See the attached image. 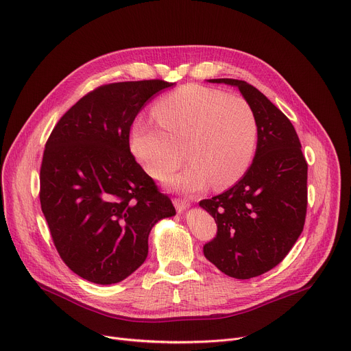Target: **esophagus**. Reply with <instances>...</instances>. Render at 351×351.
Masks as SVG:
<instances>
[{"mask_svg":"<svg viewBox=\"0 0 351 351\" xmlns=\"http://www.w3.org/2000/svg\"><path fill=\"white\" fill-rule=\"evenodd\" d=\"M174 206H176V209H177L178 213H182L184 210L188 209L189 202L185 201V199H178V198H176V199H174Z\"/></svg>","mask_w":351,"mask_h":351,"instance_id":"1","label":"esophagus"}]
</instances>
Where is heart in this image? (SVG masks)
<instances>
[{
	"instance_id": "b5f03b06",
	"label": "heart",
	"mask_w": 351,
	"mask_h": 351,
	"mask_svg": "<svg viewBox=\"0 0 351 351\" xmlns=\"http://www.w3.org/2000/svg\"><path fill=\"white\" fill-rule=\"evenodd\" d=\"M153 115L162 130L143 121L131 130L132 152L149 176H169L181 163L182 149L189 163L167 182L184 192L201 191L209 182L217 189L227 188L248 170L258 142V120L244 97L188 85L156 103Z\"/></svg>"
}]
</instances>
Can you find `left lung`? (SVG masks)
<instances>
[{
    "instance_id": "obj_1",
    "label": "left lung",
    "mask_w": 351,
    "mask_h": 351,
    "mask_svg": "<svg viewBox=\"0 0 351 351\" xmlns=\"http://www.w3.org/2000/svg\"><path fill=\"white\" fill-rule=\"evenodd\" d=\"M239 88L258 120L255 158L244 177L199 202L217 224L204 254L230 278L251 279L279 265L300 237L306 215L308 165L287 117L245 81L209 80Z\"/></svg>"
}]
</instances>
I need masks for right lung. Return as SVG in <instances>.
Instances as JSON below:
<instances>
[{
    "label": "right lung",
    "instance_id": "add662e5",
    "mask_svg": "<svg viewBox=\"0 0 351 351\" xmlns=\"http://www.w3.org/2000/svg\"><path fill=\"white\" fill-rule=\"evenodd\" d=\"M170 86L162 80L99 86L61 117L47 139L42 210L61 259L85 280L128 278L147 256L152 227L176 215L130 149L135 117Z\"/></svg>",
    "mask_w": 351,
    "mask_h": 351
}]
</instances>
